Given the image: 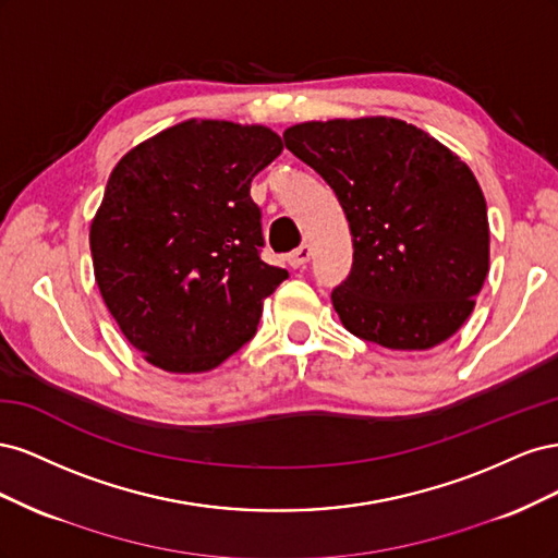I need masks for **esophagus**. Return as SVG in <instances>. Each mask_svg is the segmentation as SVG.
<instances>
[{"instance_id":"34e87169","label":"esophagus","mask_w":558,"mask_h":558,"mask_svg":"<svg viewBox=\"0 0 558 558\" xmlns=\"http://www.w3.org/2000/svg\"><path fill=\"white\" fill-rule=\"evenodd\" d=\"M310 256H312V248L307 244H302L293 253H289V265L295 267V269L298 267H305L310 263Z\"/></svg>"}]
</instances>
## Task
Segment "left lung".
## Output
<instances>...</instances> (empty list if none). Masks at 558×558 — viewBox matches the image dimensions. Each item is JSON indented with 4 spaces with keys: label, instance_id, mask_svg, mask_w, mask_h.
<instances>
[{
    "label": "left lung",
    "instance_id": "left-lung-1",
    "mask_svg": "<svg viewBox=\"0 0 558 558\" xmlns=\"http://www.w3.org/2000/svg\"><path fill=\"white\" fill-rule=\"evenodd\" d=\"M283 144L347 214L353 265L330 295L344 328L402 351L449 340L488 272L486 202L470 167L424 130L384 116L300 123Z\"/></svg>",
    "mask_w": 558,
    "mask_h": 558
}]
</instances>
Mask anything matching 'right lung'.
<instances>
[{
    "instance_id": "add662e5",
    "label": "right lung",
    "mask_w": 558,
    "mask_h": 558,
    "mask_svg": "<svg viewBox=\"0 0 558 558\" xmlns=\"http://www.w3.org/2000/svg\"><path fill=\"white\" fill-rule=\"evenodd\" d=\"M263 125L185 121L113 167L90 226L99 293L128 342L167 373L240 351L289 277L260 258L251 181L281 154Z\"/></svg>"
}]
</instances>
